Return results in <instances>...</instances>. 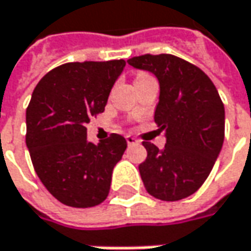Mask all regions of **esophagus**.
I'll return each mask as SVG.
<instances>
[{
  "mask_svg": "<svg viewBox=\"0 0 251 251\" xmlns=\"http://www.w3.org/2000/svg\"><path fill=\"white\" fill-rule=\"evenodd\" d=\"M126 142H127V145H129V146H132V145H138V143H139V140L136 139V138H133V136H130V135H127V136H126Z\"/></svg>",
  "mask_w": 251,
  "mask_h": 251,
  "instance_id": "obj_1",
  "label": "esophagus"
}]
</instances>
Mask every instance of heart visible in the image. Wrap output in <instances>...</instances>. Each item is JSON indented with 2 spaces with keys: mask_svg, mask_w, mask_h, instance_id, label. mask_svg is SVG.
Listing matches in <instances>:
<instances>
[{
  "mask_svg": "<svg viewBox=\"0 0 251 251\" xmlns=\"http://www.w3.org/2000/svg\"><path fill=\"white\" fill-rule=\"evenodd\" d=\"M146 76H149L148 74H138L136 75V79H142V78H146Z\"/></svg>",
  "mask_w": 251,
  "mask_h": 251,
  "instance_id": "heart-1",
  "label": "heart"
}]
</instances>
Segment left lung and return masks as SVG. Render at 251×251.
Returning a JSON list of instances; mask_svg holds the SVG:
<instances>
[{
  "mask_svg": "<svg viewBox=\"0 0 251 251\" xmlns=\"http://www.w3.org/2000/svg\"><path fill=\"white\" fill-rule=\"evenodd\" d=\"M127 64L157 78L160 95L155 122L166 136L163 149L143 142L148 156L139 165L140 177L156 199H184L204 183L222 151L223 102L210 78L182 58L146 53L127 59Z\"/></svg>",
  "mask_w": 251,
  "mask_h": 251,
  "instance_id": "8db88e82",
  "label": "left lung"
}]
</instances>
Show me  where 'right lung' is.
I'll return each instance as SVG.
<instances>
[{
    "instance_id": "obj_1",
    "label": "right lung",
    "mask_w": 251,
    "mask_h": 251,
    "mask_svg": "<svg viewBox=\"0 0 251 251\" xmlns=\"http://www.w3.org/2000/svg\"><path fill=\"white\" fill-rule=\"evenodd\" d=\"M126 62H69L50 71L26 108V146L34 169L55 199L71 207H94L108 198L112 172L126 140L112 133L92 143L86 127L105 111Z\"/></svg>"
}]
</instances>
